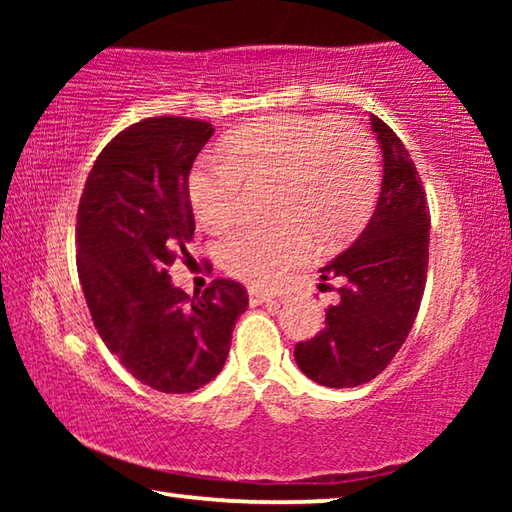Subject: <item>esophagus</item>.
<instances>
[{"label":"esophagus","mask_w":512,"mask_h":512,"mask_svg":"<svg viewBox=\"0 0 512 512\" xmlns=\"http://www.w3.org/2000/svg\"><path fill=\"white\" fill-rule=\"evenodd\" d=\"M248 300H250V305H253V307L264 305V302H275V298L271 296V293L259 291V289H248Z\"/></svg>","instance_id":"esophagus-1"}]
</instances>
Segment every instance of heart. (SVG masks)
<instances>
[{
  "mask_svg": "<svg viewBox=\"0 0 512 512\" xmlns=\"http://www.w3.org/2000/svg\"><path fill=\"white\" fill-rule=\"evenodd\" d=\"M223 160L203 158L189 176L196 221H235L246 183H275V225H239L219 246V264L253 287H271L320 248L350 241L366 225L381 185L379 151L357 126L332 117H266L223 140Z\"/></svg>",
  "mask_w": 512,
  "mask_h": 512,
  "instance_id": "1",
  "label": "heart"
}]
</instances>
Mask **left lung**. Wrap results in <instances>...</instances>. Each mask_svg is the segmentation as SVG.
Masks as SVG:
<instances>
[{"instance_id": "1", "label": "left lung", "mask_w": 512, "mask_h": 512, "mask_svg": "<svg viewBox=\"0 0 512 512\" xmlns=\"http://www.w3.org/2000/svg\"><path fill=\"white\" fill-rule=\"evenodd\" d=\"M384 155L372 219L354 244L320 268L339 284L325 327L293 350L298 368L320 386L352 388L393 361L418 316L429 264V210L422 180L400 137L370 115Z\"/></svg>"}]
</instances>
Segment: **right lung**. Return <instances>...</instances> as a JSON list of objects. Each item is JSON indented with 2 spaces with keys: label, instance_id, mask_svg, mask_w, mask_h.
<instances>
[{
  "label": "right lung",
  "instance_id": "add662e5",
  "mask_svg": "<svg viewBox=\"0 0 512 512\" xmlns=\"http://www.w3.org/2000/svg\"><path fill=\"white\" fill-rule=\"evenodd\" d=\"M214 133L187 117H149L99 153L76 214V268L103 343L160 393H194L219 375L248 307L235 280L187 296L167 268L189 257V171Z\"/></svg>",
  "mask_w": 512,
  "mask_h": 512
}]
</instances>
